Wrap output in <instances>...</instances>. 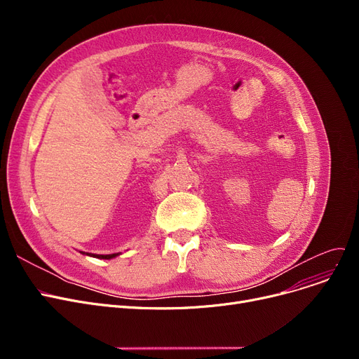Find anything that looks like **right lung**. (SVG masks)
I'll return each instance as SVG.
<instances>
[{"instance_id":"obj_1","label":"right lung","mask_w":359,"mask_h":359,"mask_svg":"<svg viewBox=\"0 0 359 359\" xmlns=\"http://www.w3.org/2000/svg\"><path fill=\"white\" fill-rule=\"evenodd\" d=\"M86 255H88V253H86ZM88 256H93V257H97V259H111V257H115V256H118V255H88Z\"/></svg>"}]
</instances>
